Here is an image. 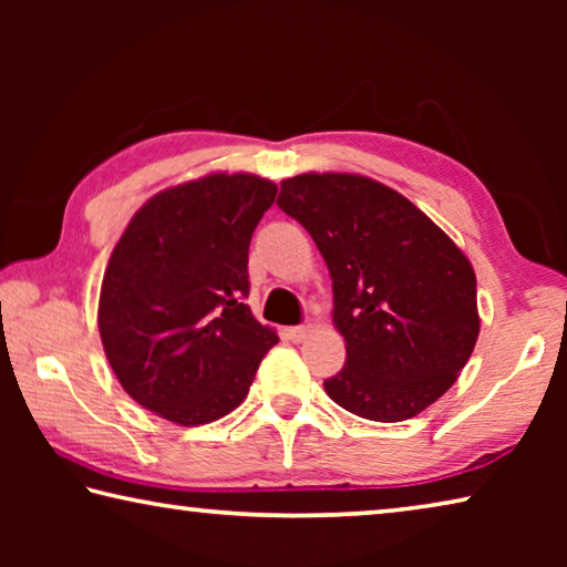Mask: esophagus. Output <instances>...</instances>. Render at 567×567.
I'll return each mask as SVG.
<instances>
[{"instance_id": "esophagus-1", "label": "esophagus", "mask_w": 567, "mask_h": 567, "mask_svg": "<svg viewBox=\"0 0 567 567\" xmlns=\"http://www.w3.org/2000/svg\"><path fill=\"white\" fill-rule=\"evenodd\" d=\"M307 332H310V330H307L305 324H297V328H287V330H285V338L290 340V342H305Z\"/></svg>"}]
</instances>
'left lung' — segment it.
<instances>
[{
  "label": "left lung",
  "instance_id": "8db88e82",
  "mask_svg": "<svg viewBox=\"0 0 567 567\" xmlns=\"http://www.w3.org/2000/svg\"><path fill=\"white\" fill-rule=\"evenodd\" d=\"M277 205L318 245L332 277L344 368L324 392L375 422L415 417L453 388L480 332L473 265L433 219L360 175H297Z\"/></svg>",
  "mask_w": 567,
  "mask_h": 567
}]
</instances>
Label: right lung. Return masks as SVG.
<instances>
[{
  "instance_id": "obj_1",
  "label": "right lung",
  "mask_w": 567,
  "mask_h": 567,
  "mask_svg": "<svg viewBox=\"0 0 567 567\" xmlns=\"http://www.w3.org/2000/svg\"><path fill=\"white\" fill-rule=\"evenodd\" d=\"M277 185L207 175L159 192L112 249L100 292V334L132 400L177 425L225 417L247 398L275 330L257 322L249 239Z\"/></svg>"
}]
</instances>
